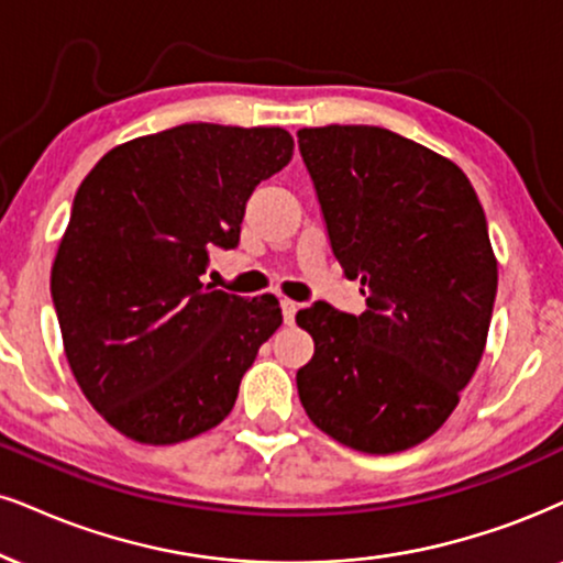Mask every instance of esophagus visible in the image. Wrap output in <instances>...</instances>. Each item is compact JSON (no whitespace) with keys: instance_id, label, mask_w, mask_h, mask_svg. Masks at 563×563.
Wrapping results in <instances>:
<instances>
[{"instance_id":"1","label":"esophagus","mask_w":563,"mask_h":563,"mask_svg":"<svg viewBox=\"0 0 563 563\" xmlns=\"http://www.w3.org/2000/svg\"><path fill=\"white\" fill-rule=\"evenodd\" d=\"M297 308H300V305H297V302H292V300H282V316H284V323H292V321H295Z\"/></svg>"}]
</instances>
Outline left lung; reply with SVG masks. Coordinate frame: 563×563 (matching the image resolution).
<instances>
[{
    "label": "left lung",
    "instance_id": "left-lung-1",
    "mask_svg": "<svg viewBox=\"0 0 563 563\" xmlns=\"http://www.w3.org/2000/svg\"><path fill=\"white\" fill-rule=\"evenodd\" d=\"M331 250L365 313L313 302L297 391L323 433L365 454L418 446L454 412L481 363L498 287L481 200L464 172L371 124L297 133Z\"/></svg>",
    "mask_w": 563,
    "mask_h": 563
}]
</instances>
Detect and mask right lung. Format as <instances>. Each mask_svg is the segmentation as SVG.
<instances>
[{"label": "right lung", "mask_w": 563, "mask_h": 563, "mask_svg": "<svg viewBox=\"0 0 563 563\" xmlns=\"http://www.w3.org/2000/svg\"><path fill=\"white\" fill-rule=\"evenodd\" d=\"M292 145L282 128L179 124L117 145L75 192L52 300L75 380L128 439L166 446L219 426L282 325L276 297L200 276L213 247H238L247 198Z\"/></svg>", "instance_id": "1"}]
</instances>
